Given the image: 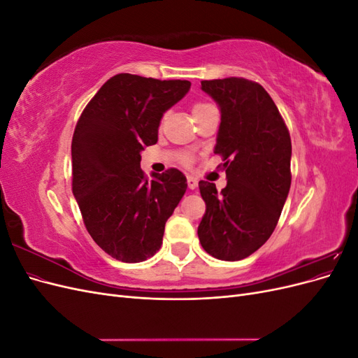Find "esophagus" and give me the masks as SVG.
Masks as SVG:
<instances>
[{
    "label": "esophagus",
    "mask_w": 358,
    "mask_h": 358,
    "mask_svg": "<svg viewBox=\"0 0 358 358\" xmlns=\"http://www.w3.org/2000/svg\"><path fill=\"white\" fill-rule=\"evenodd\" d=\"M199 187V182H197V179L196 178H192V176H189L188 178V188L189 189H196Z\"/></svg>",
    "instance_id": "1"
}]
</instances>
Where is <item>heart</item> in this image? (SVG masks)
Returning <instances> with one entry per match:
<instances>
[{"label":"heart","mask_w":358,"mask_h":358,"mask_svg":"<svg viewBox=\"0 0 358 358\" xmlns=\"http://www.w3.org/2000/svg\"><path fill=\"white\" fill-rule=\"evenodd\" d=\"M208 107H210V104H208V103H197V104H194V107H192V115H197L199 112H201V110H204V109H208ZM187 161H188V158H187Z\"/></svg>","instance_id":"obj_1"}]
</instances>
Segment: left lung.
Instances as JSON below:
<instances>
[{"mask_svg":"<svg viewBox=\"0 0 358 358\" xmlns=\"http://www.w3.org/2000/svg\"><path fill=\"white\" fill-rule=\"evenodd\" d=\"M220 106L215 154L224 158L227 187L200 180L206 213L199 225L203 249L224 262L254 254L272 236L291 185V138L272 96L262 85L227 78L203 80Z\"/></svg>","mask_w":358,"mask_h":358,"instance_id":"1","label":"left lung"}]
</instances>
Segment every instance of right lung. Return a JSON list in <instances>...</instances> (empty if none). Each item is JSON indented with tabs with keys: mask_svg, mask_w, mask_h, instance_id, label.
<instances>
[{
	"mask_svg": "<svg viewBox=\"0 0 358 358\" xmlns=\"http://www.w3.org/2000/svg\"><path fill=\"white\" fill-rule=\"evenodd\" d=\"M188 80L121 73L85 107L71 142L73 194L86 230L104 252L124 263L157 254L164 227L187 191L178 169L149 180L140 152L158 140L162 115L187 95Z\"/></svg>",
	"mask_w": 358,
	"mask_h": 358,
	"instance_id": "obj_1",
	"label": "right lung"
}]
</instances>
